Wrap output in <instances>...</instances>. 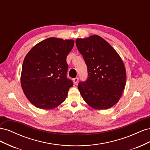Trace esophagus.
Instances as JSON below:
<instances>
[{"label":"esophagus","instance_id":"1","mask_svg":"<svg viewBox=\"0 0 150 150\" xmlns=\"http://www.w3.org/2000/svg\"><path fill=\"white\" fill-rule=\"evenodd\" d=\"M78 81H79V78H74V83L75 84H76L77 83H78Z\"/></svg>","mask_w":150,"mask_h":150}]
</instances>
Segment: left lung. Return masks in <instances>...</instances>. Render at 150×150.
<instances>
[{
    "label": "left lung",
    "instance_id": "obj_1",
    "mask_svg": "<svg viewBox=\"0 0 150 150\" xmlns=\"http://www.w3.org/2000/svg\"><path fill=\"white\" fill-rule=\"evenodd\" d=\"M88 67V77L78 89L84 101L96 110H106L116 104L124 91L126 69L121 57L111 45L97 35L76 40Z\"/></svg>",
    "mask_w": 150,
    "mask_h": 150
}]
</instances>
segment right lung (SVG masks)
<instances>
[{"label": "right lung", "instance_id": "add662e5", "mask_svg": "<svg viewBox=\"0 0 150 150\" xmlns=\"http://www.w3.org/2000/svg\"><path fill=\"white\" fill-rule=\"evenodd\" d=\"M74 40L49 38L39 42L25 56L21 83L24 94L34 106L55 108L64 101L73 86L67 78L66 57Z\"/></svg>", "mask_w": 150, "mask_h": 150}]
</instances>
